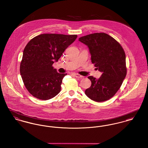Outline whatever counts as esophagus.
<instances>
[{
    "label": "esophagus",
    "mask_w": 148,
    "mask_h": 148,
    "mask_svg": "<svg viewBox=\"0 0 148 148\" xmlns=\"http://www.w3.org/2000/svg\"><path fill=\"white\" fill-rule=\"evenodd\" d=\"M73 75H74V77H75L76 78H82L83 77L82 75L77 74V73H73Z\"/></svg>",
    "instance_id": "1"
}]
</instances>
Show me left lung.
I'll return each instance as SVG.
<instances>
[{"label": "left lung", "mask_w": 148, "mask_h": 148, "mask_svg": "<svg viewBox=\"0 0 148 148\" xmlns=\"http://www.w3.org/2000/svg\"><path fill=\"white\" fill-rule=\"evenodd\" d=\"M79 41L88 46L92 64L102 73L98 79L88 77L92 84L86 95L98 102L110 99L120 88L127 74L124 50L112 37L103 32L81 37Z\"/></svg>", "instance_id": "8db88e82"}]
</instances>
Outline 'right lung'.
Here are the masks:
<instances>
[{"label": "right lung", "instance_id": "add662e5", "mask_svg": "<svg viewBox=\"0 0 148 148\" xmlns=\"http://www.w3.org/2000/svg\"><path fill=\"white\" fill-rule=\"evenodd\" d=\"M77 35L46 34L31 39L25 47L20 73L28 92L35 98L47 100L61 90L62 80L67 75L57 72L52 64L58 61Z\"/></svg>", "mask_w": 148, "mask_h": 148}]
</instances>
